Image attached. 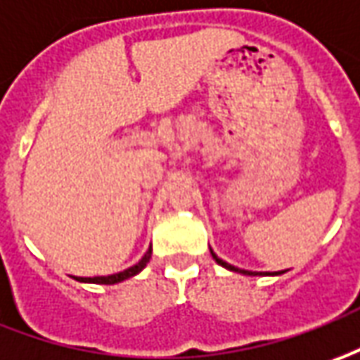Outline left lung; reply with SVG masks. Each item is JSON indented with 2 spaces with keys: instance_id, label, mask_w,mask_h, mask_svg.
<instances>
[{
  "instance_id": "1",
  "label": "left lung",
  "mask_w": 360,
  "mask_h": 360,
  "mask_svg": "<svg viewBox=\"0 0 360 360\" xmlns=\"http://www.w3.org/2000/svg\"><path fill=\"white\" fill-rule=\"evenodd\" d=\"M211 254H212V258H214L217 262L221 264V266H224V268H229V270H232V272H242V274H248V276H252V272H248V270H238V268H234V266H231V264H226V262H224V260H221V258H219V256H217L214 252H211Z\"/></svg>"
}]
</instances>
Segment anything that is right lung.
I'll use <instances>...</instances> for the list:
<instances>
[{"instance_id": "1", "label": "right lung", "mask_w": 360, "mask_h": 360, "mask_svg": "<svg viewBox=\"0 0 360 360\" xmlns=\"http://www.w3.org/2000/svg\"><path fill=\"white\" fill-rule=\"evenodd\" d=\"M149 258H151V248H149L148 252H146V256L139 260L136 266H131V268H128V270H124V272L120 274H114V276H100V278H77V280H80V282H92V283H106V285H110V283H118V282H124V280H128V278H131V276H136V274H139L143 268H146V264L149 262Z\"/></svg>"}]
</instances>
